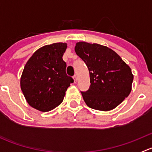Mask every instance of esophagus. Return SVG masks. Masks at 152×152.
I'll use <instances>...</instances> for the list:
<instances>
[{"label":"esophagus","mask_w":152,"mask_h":152,"mask_svg":"<svg viewBox=\"0 0 152 152\" xmlns=\"http://www.w3.org/2000/svg\"><path fill=\"white\" fill-rule=\"evenodd\" d=\"M73 80H74V82L75 83H76V81H77V76H76V75H74V76H73Z\"/></svg>","instance_id":"1"}]
</instances>
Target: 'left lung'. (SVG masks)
Masks as SVG:
<instances>
[{
  "mask_svg": "<svg viewBox=\"0 0 152 152\" xmlns=\"http://www.w3.org/2000/svg\"><path fill=\"white\" fill-rule=\"evenodd\" d=\"M75 51L90 72V88L82 92L86 104L101 111L115 108L132 90L134 77L129 66L114 50L99 44L77 42Z\"/></svg>",
  "mask_w": 152,
  "mask_h": 152,
  "instance_id": "1",
  "label": "left lung"
}]
</instances>
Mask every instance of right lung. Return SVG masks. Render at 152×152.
Wrapping results in <instances>:
<instances>
[{"mask_svg":"<svg viewBox=\"0 0 152 152\" xmlns=\"http://www.w3.org/2000/svg\"><path fill=\"white\" fill-rule=\"evenodd\" d=\"M67 48L63 42L40 48L24 67L20 87L28 104L42 112H48L62 102L67 87L73 82L66 74L62 56Z\"/></svg>","mask_w":152,"mask_h":152,"instance_id":"obj_1","label":"right lung"}]
</instances>
